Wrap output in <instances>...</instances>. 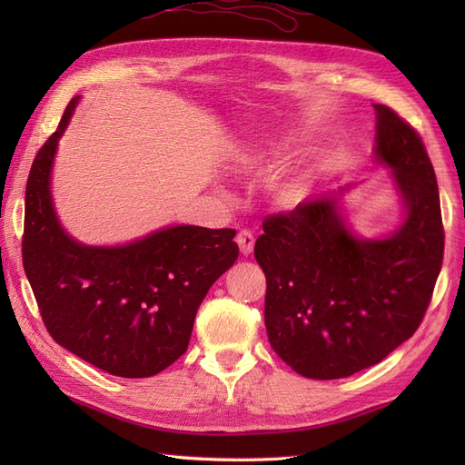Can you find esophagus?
Wrapping results in <instances>:
<instances>
[{"label": "esophagus", "instance_id": "obj_1", "mask_svg": "<svg viewBox=\"0 0 465 465\" xmlns=\"http://www.w3.org/2000/svg\"><path fill=\"white\" fill-rule=\"evenodd\" d=\"M235 242H238V245H240V252H242L243 255H248V253H252V250H253L255 238H253V233H252L250 230H240L238 235H235Z\"/></svg>", "mask_w": 465, "mask_h": 465}]
</instances>
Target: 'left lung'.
Instances as JSON below:
<instances>
[{
	"mask_svg": "<svg viewBox=\"0 0 465 465\" xmlns=\"http://www.w3.org/2000/svg\"><path fill=\"white\" fill-rule=\"evenodd\" d=\"M375 153L406 200L388 240L345 230L335 197L265 215L253 255L265 273V330L273 351L312 380L361 371L410 340L426 315L443 262L438 180L416 127L388 105Z\"/></svg>",
	"mask_w": 465,
	"mask_h": 465,
	"instance_id": "left-lung-1",
	"label": "left lung"
}]
</instances>
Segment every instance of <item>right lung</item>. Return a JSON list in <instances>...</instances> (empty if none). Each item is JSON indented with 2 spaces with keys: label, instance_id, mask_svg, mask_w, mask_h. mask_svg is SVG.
Segmentation results:
<instances>
[{
  "label": "right lung",
  "instance_id": "add662e5",
  "mask_svg": "<svg viewBox=\"0 0 465 465\" xmlns=\"http://www.w3.org/2000/svg\"><path fill=\"white\" fill-rule=\"evenodd\" d=\"M75 102L29 170L24 270L59 345L112 375L150 378L185 353L207 290L238 260L235 230L175 225L120 248L69 238L54 212L49 173Z\"/></svg>",
  "mask_w": 465,
  "mask_h": 465
}]
</instances>
